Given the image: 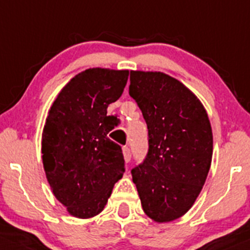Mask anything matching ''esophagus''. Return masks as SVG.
<instances>
[{
    "label": "esophagus",
    "instance_id": "1",
    "mask_svg": "<svg viewBox=\"0 0 250 250\" xmlns=\"http://www.w3.org/2000/svg\"><path fill=\"white\" fill-rule=\"evenodd\" d=\"M122 151H123V156H125V161L128 163V162H129V161H130V158H132V153H130V148L128 147V146H123Z\"/></svg>",
    "mask_w": 250,
    "mask_h": 250
}]
</instances>
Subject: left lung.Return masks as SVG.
<instances>
[{
  "mask_svg": "<svg viewBox=\"0 0 250 250\" xmlns=\"http://www.w3.org/2000/svg\"><path fill=\"white\" fill-rule=\"evenodd\" d=\"M129 95L147 125L148 151L132 169L144 211L157 223L183 216L200 195L213 156L202 103L163 72L130 71Z\"/></svg>",
  "mask_w": 250,
  "mask_h": 250,
  "instance_id": "obj_1",
  "label": "left lung"
}]
</instances>
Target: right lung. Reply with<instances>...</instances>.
<instances>
[{"label": "right lung", "mask_w": 250, "mask_h": 250, "mask_svg": "<svg viewBox=\"0 0 250 250\" xmlns=\"http://www.w3.org/2000/svg\"><path fill=\"white\" fill-rule=\"evenodd\" d=\"M128 70L93 67L60 90L42 133V162L53 195L70 215L88 219L106 206L125 173L122 148L107 138V106L122 95Z\"/></svg>", "instance_id": "1"}]
</instances>
